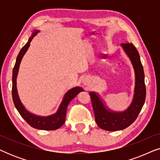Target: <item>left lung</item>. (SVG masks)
Instances as JSON below:
<instances>
[{
  "label": "left lung",
  "mask_w": 160,
  "mask_h": 160,
  "mask_svg": "<svg viewBox=\"0 0 160 160\" xmlns=\"http://www.w3.org/2000/svg\"><path fill=\"white\" fill-rule=\"evenodd\" d=\"M122 47L130 58L135 74V94L132 104L123 112H113L105 107L97 94L89 93L96 123L100 128L108 131L121 130L132 124L141 112L146 99L143 68L138 52L132 43H123Z\"/></svg>",
  "instance_id": "1"
}]
</instances>
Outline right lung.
<instances>
[{
    "mask_svg": "<svg viewBox=\"0 0 160 160\" xmlns=\"http://www.w3.org/2000/svg\"><path fill=\"white\" fill-rule=\"evenodd\" d=\"M38 30H35L31 38H29L28 43L22 48L17 58L16 63L13 69L12 74V98L14 101V106L19 111V114L27 122V123L32 127V128L38 129V130H54L60 128L61 126L64 124L66 117V110L67 107L68 106L69 102L78 95L80 92L84 91L82 87H77L73 88L68 92L64 96L62 102H61L60 107H59L58 111L53 115L49 116V117H38L34 114H32L26 110L23 105L19 100L18 94L17 90V76L18 73L19 67L20 65L21 60L22 59L24 54L27 52V50L30 47V43L31 42L32 39L38 33Z\"/></svg>",
    "mask_w": 160,
    "mask_h": 160,
    "instance_id": "right-lung-1",
    "label": "right lung"
}]
</instances>
